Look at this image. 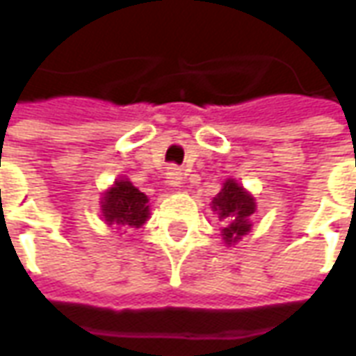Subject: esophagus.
<instances>
[{"label":"esophagus","instance_id":"1","mask_svg":"<svg viewBox=\"0 0 356 356\" xmlns=\"http://www.w3.org/2000/svg\"><path fill=\"white\" fill-rule=\"evenodd\" d=\"M165 179H168V183L173 186L181 185V181H183V173H181V168L177 165H170L168 170H165Z\"/></svg>","mask_w":356,"mask_h":356}]
</instances>
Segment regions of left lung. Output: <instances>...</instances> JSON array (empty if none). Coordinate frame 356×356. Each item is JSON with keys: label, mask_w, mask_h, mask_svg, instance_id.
<instances>
[{"label": "left lung", "mask_w": 356, "mask_h": 356, "mask_svg": "<svg viewBox=\"0 0 356 356\" xmlns=\"http://www.w3.org/2000/svg\"><path fill=\"white\" fill-rule=\"evenodd\" d=\"M211 204V208L219 211V217L227 223L223 229V238L227 244L240 240V236H244L252 229L248 217L255 211L254 198L232 179L223 183L221 193L217 194Z\"/></svg>", "instance_id": "obj_1"}]
</instances>
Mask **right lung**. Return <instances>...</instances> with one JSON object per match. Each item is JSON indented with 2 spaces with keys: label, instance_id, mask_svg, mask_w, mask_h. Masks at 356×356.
Masks as SVG:
<instances>
[{
  "label": "right lung",
  "instance_id": "right-lung-1",
  "mask_svg": "<svg viewBox=\"0 0 356 356\" xmlns=\"http://www.w3.org/2000/svg\"><path fill=\"white\" fill-rule=\"evenodd\" d=\"M148 198L129 181H116V185L104 194L102 213L108 225L140 227L148 219Z\"/></svg>",
  "mask_w": 356,
  "mask_h": 356
}]
</instances>
